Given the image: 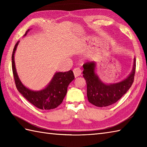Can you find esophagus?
<instances>
[{"label":"esophagus","mask_w":147,"mask_h":147,"mask_svg":"<svg viewBox=\"0 0 147 147\" xmlns=\"http://www.w3.org/2000/svg\"><path fill=\"white\" fill-rule=\"evenodd\" d=\"M73 73H74V76H75V78H76L78 76H80L81 73H82V70H81L78 67H76L73 69Z\"/></svg>","instance_id":"obj_1"}]
</instances>
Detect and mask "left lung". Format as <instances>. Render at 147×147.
<instances>
[{
    "label": "left lung",
    "mask_w": 147,
    "mask_h": 147,
    "mask_svg": "<svg viewBox=\"0 0 147 147\" xmlns=\"http://www.w3.org/2000/svg\"><path fill=\"white\" fill-rule=\"evenodd\" d=\"M136 59L131 73L125 79L115 83L103 82L95 73L96 63L94 61L86 62L83 65V77L87 85V97L90 103L96 107H107L115 104L128 91L134 81Z\"/></svg>",
    "instance_id": "8db88e82"
}]
</instances>
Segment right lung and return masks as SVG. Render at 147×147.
I'll list each match as a JSON object with an SVG mask.
<instances>
[{
  "label": "right lung",
  "mask_w": 147,
  "mask_h": 147,
  "mask_svg": "<svg viewBox=\"0 0 147 147\" xmlns=\"http://www.w3.org/2000/svg\"><path fill=\"white\" fill-rule=\"evenodd\" d=\"M30 30L28 29L24 35L25 36ZM18 41L15 45L12 54V69L14 74L16 86L21 94L31 104L42 110H51L57 107L62 102L67 93V87L74 79L73 72L69 70L67 72H57L53 76L45 88L41 90L34 91L24 86L18 75L16 69L14 54L16 51Z\"/></svg>",
  "instance_id": "add662e5"
}]
</instances>
